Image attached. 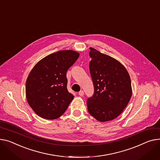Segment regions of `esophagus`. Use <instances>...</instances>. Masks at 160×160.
<instances>
[{"mask_svg": "<svg viewBox=\"0 0 160 160\" xmlns=\"http://www.w3.org/2000/svg\"><path fill=\"white\" fill-rule=\"evenodd\" d=\"M78 94L80 96V97H83V94H84V92L83 91H80L79 92H78Z\"/></svg>", "mask_w": 160, "mask_h": 160, "instance_id": "obj_1", "label": "esophagus"}]
</instances>
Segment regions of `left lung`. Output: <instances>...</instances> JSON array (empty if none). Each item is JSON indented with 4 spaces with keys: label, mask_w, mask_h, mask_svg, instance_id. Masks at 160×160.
Masks as SVG:
<instances>
[{
    "label": "left lung",
    "mask_w": 160,
    "mask_h": 160,
    "mask_svg": "<svg viewBox=\"0 0 160 160\" xmlns=\"http://www.w3.org/2000/svg\"><path fill=\"white\" fill-rule=\"evenodd\" d=\"M89 63L94 92L88 99L89 114L104 122L117 118L126 108L132 91L129 74L116 59L90 48Z\"/></svg>",
    "instance_id": "8db88e82"
}]
</instances>
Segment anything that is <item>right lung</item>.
<instances>
[{
    "label": "right lung",
    "instance_id": "add662e5",
    "mask_svg": "<svg viewBox=\"0 0 160 160\" xmlns=\"http://www.w3.org/2000/svg\"><path fill=\"white\" fill-rule=\"evenodd\" d=\"M79 55L73 50L59 51L41 59L30 71L26 83V99L41 118H59L74 98L67 89L66 72Z\"/></svg>",
    "mask_w": 160,
    "mask_h": 160
}]
</instances>
